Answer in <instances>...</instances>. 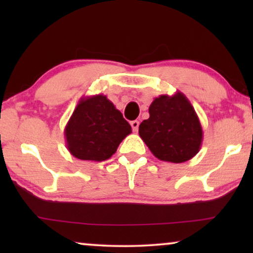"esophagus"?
Here are the masks:
<instances>
[{"label":"esophagus","instance_id":"esophagus-1","mask_svg":"<svg viewBox=\"0 0 253 253\" xmlns=\"http://www.w3.org/2000/svg\"><path fill=\"white\" fill-rule=\"evenodd\" d=\"M130 124L131 126H132L133 131H138V127H139V121H132Z\"/></svg>","mask_w":253,"mask_h":253}]
</instances>
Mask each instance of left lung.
<instances>
[{"label":"left lung","instance_id":"left-lung-1","mask_svg":"<svg viewBox=\"0 0 253 253\" xmlns=\"http://www.w3.org/2000/svg\"><path fill=\"white\" fill-rule=\"evenodd\" d=\"M148 113L150 117L139 126V136L155 158L182 164L198 153L203 143L202 124L182 92L155 98Z\"/></svg>","mask_w":253,"mask_h":253}]
</instances>
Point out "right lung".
<instances>
[{
    "instance_id": "add662e5",
    "label": "right lung",
    "mask_w": 253,
    "mask_h": 253,
    "mask_svg": "<svg viewBox=\"0 0 253 253\" xmlns=\"http://www.w3.org/2000/svg\"><path fill=\"white\" fill-rule=\"evenodd\" d=\"M131 126L106 95L79 100L67 123V147L75 158L84 161H105L115 153Z\"/></svg>"
}]
</instances>
